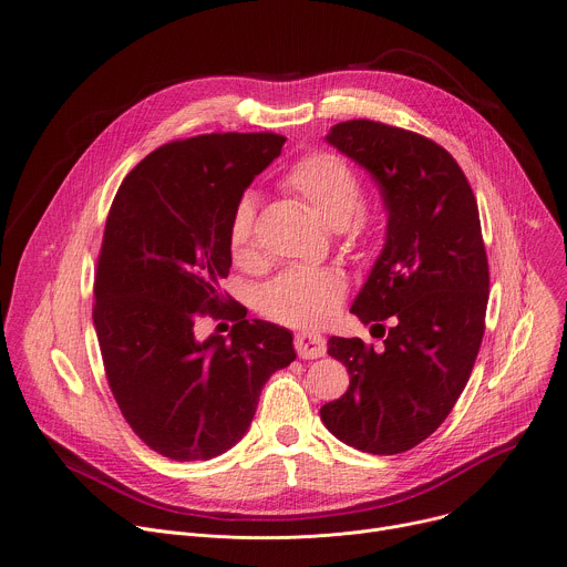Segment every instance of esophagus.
<instances>
[{
	"instance_id": "1",
	"label": "esophagus",
	"mask_w": 567,
	"mask_h": 567,
	"mask_svg": "<svg viewBox=\"0 0 567 567\" xmlns=\"http://www.w3.org/2000/svg\"><path fill=\"white\" fill-rule=\"evenodd\" d=\"M328 350L326 346V339L317 332H298L296 334V352L302 357V359H317V357H323Z\"/></svg>"
}]
</instances>
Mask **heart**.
<instances>
[{"label":"heart","instance_id":"b5f03b06","mask_svg":"<svg viewBox=\"0 0 567 567\" xmlns=\"http://www.w3.org/2000/svg\"><path fill=\"white\" fill-rule=\"evenodd\" d=\"M280 185L305 200L332 230H343L359 239L367 233L364 185L359 174L337 153L317 151L293 163ZM228 248L239 267L257 260L255 198L241 194L228 221ZM346 280L332 269L291 267L262 287L260 310L291 328H321L330 323L346 300Z\"/></svg>","mask_w":567,"mask_h":567}]
</instances>
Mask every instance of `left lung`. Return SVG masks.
Here are the masks:
<instances>
[{
  "label": "left lung",
  "instance_id": "obj_1",
  "mask_svg": "<svg viewBox=\"0 0 567 567\" xmlns=\"http://www.w3.org/2000/svg\"><path fill=\"white\" fill-rule=\"evenodd\" d=\"M326 140L371 172L389 226L350 307L382 330V348L330 337L328 354L348 369L350 384L321 406V421L357 450L398 454L447 419L482 346L491 278L477 200L456 161L425 135L350 120Z\"/></svg>",
  "mask_w": 567,
  "mask_h": 567
}]
</instances>
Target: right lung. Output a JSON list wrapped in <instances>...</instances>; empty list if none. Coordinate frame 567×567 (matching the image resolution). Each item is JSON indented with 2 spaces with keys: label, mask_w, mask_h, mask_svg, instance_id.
<instances>
[{
  "label": "right lung",
  "mask_w": 567,
  "mask_h": 567,
  "mask_svg": "<svg viewBox=\"0 0 567 567\" xmlns=\"http://www.w3.org/2000/svg\"><path fill=\"white\" fill-rule=\"evenodd\" d=\"M276 133L174 140L120 185L101 241L92 321L131 430L174 461H208L248 430L267 380L289 367L287 328L246 319L219 289L237 198L282 151ZM228 316L231 339L198 342V318Z\"/></svg>",
  "instance_id": "1"
}]
</instances>
